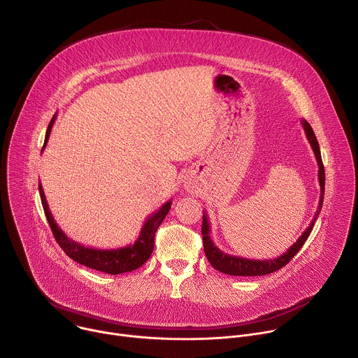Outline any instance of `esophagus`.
<instances>
[{"instance_id": "34e87169", "label": "esophagus", "mask_w": 358, "mask_h": 358, "mask_svg": "<svg viewBox=\"0 0 358 358\" xmlns=\"http://www.w3.org/2000/svg\"><path fill=\"white\" fill-rule=\"evenodd\" d=\"M188 188H192V185H191V184H189V185H188Z\"/></svg>"}]
</instances>
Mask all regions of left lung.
<instances>
[{
	"label": "left lung",
	"instance_id": "left-lung-1",
	"mask_svg": "<svg viewBox=\"0 0 358 358\" xmlns=\"http://www.w3.org/2000/svg\"><path fill=\"white\" fill-rule=\"evenodd\" d=\"M301 126L304 129L306 137H308L312 150L316 156V162L319 166V182H320V201H319V208L315 214V218L312 220L309 228L306 229L301 236L283 253L280 255L279 258L275 259H265V261H257V259H246V258H241V257H232V255L224 253L211 239V229H210V222H208V217L203 213L202 215V242H203V252H206L207 258L210 261V264L213 265V268H215L217 271L225 273V275H231V276H262V275H268L272 272L279 271L280 268L286 266V264L290 262V259L294 257V255L300 250V248L304 245L306 239L309 238L313 227H315V221L317 220L320 210L323 207V198H324V167H323V162H322V155H320V147H319V141L315 136V131L312 129V126L306 122L304 119L301 120Z\"/></svg>",
	"mask_w": 358,
	"mask_h": 358
}]
</instances>
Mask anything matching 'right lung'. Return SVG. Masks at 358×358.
<instances>
[{
	"label": "right lung",
	"instance_id": "right-lung-1",
	"mask_svg": "<svg viewBox=\"0 0 358 358\" xmlns=\"http://www.w3.org/2000/svg\"><path fill=\"white\" fill-rule=\"evenodd\" d=\"M55 119H57V115H54L52 120H50L48 124L42 150L45 148V145L48 143V138H49L50 130H52V126L55 123ZM38 188H39L42 207H43L46 220L49 222V227H50V229H52V234H54L57 242L59 243V246L64 249V252L75 262L85 265L90 269H96L99 272L109 273V275H120L124 272H131L134 269H138L141 265H144L148 261V258L152 253V249H155L156 231L164 221L166 215L169 214V211L171 208V203H173L171 201H167L159 211L152 213L145 220V222L140 231V235L134 241L133 245H126V246L117 248V249H96V248L85 246V245L71 239L57 225L52 214H50V211H49L41 182H39Z\"/></svg>",
	"mask_w": 358,
	"mask_h": 358
}]
</instances>
